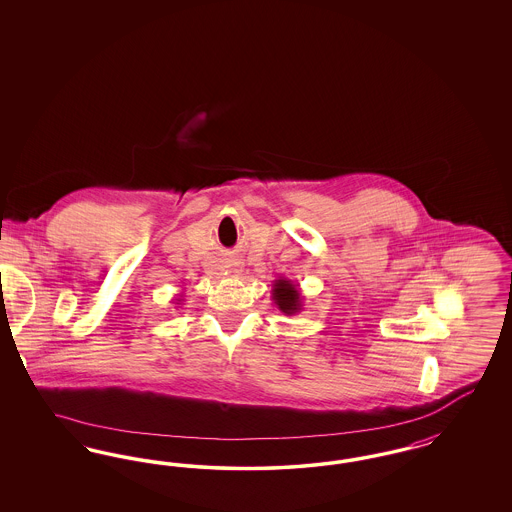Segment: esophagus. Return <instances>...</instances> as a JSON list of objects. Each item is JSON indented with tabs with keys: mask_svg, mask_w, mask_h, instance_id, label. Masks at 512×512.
<instances>
[{
	"mask_svg": "<svg viewBox=\"0 0 512 512\" xmlns=\"http://www.w3.org/2000/svg\"><path fill=\"white\" fill-rule=\"evenodd\" d=\"M236 272H238V270H236Z\"/></svg>",
	"mask_w": 512,
	"mask_h": 512,
	"instance_id": "1",
	"label": "esophagus"
}]
</instances>
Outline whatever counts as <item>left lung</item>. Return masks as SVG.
I'll return each instance as SVG.
<instances>
[{"instance_id":"left-lung-1","label":"left lung","mask_w":512,"mask_h":512,"mask_svg":"<svg viewBox=\"0 0 512 512\" xmlns=\"http://www.w3.org/2000/svg\"><path fill=\"white\" fill-rule=\"evenodd\" d=\"M272 301L274 305L286 315L292 317L303 311V295L299 290V284L280 276L272 284Z\"/></svg>"}]
</instances>
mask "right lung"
<instances>
[{
	"label": "right lung",
	"mask_w": 512,
	"mask_h": 512,
	"mask_svg": "<svg viewBox=\"0 0 512 512\" xmlns=\"http://www.w3.org/2000/svg\"><path fill=\"white\" fill-rule=\"evenodd\" d=\"M180 297H182V295H180ZM180 297H178V299H176V301H178V303H176V305H180V301H182V299H180Z\"/></svg>",
	"instance_id": "1"
}]
</instances>
